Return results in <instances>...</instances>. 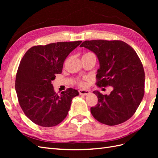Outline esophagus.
Masks as SVG:
<instances>
[{
    "mask_svg": "<svg viewBox=\"0 0 158 158\" xmlns=\"http://www.w3.org/2000/svg\"><path fill=\"white\" fill-rule=\"evenodd\" d=\"M79 93L80 95H87L90 94V91L88 89H79Z\"/></svg>",
    "mask_w": 158,
    "mask_h": 158,
    "instance_id": "esophagus-1",
    "label": "esophagus"
}]
</instances>
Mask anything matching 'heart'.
<instances>
[{
	"mask_svg": "<svg viewBox=\"0 0 158 158\" xmlns=\"http://www.w3.org/2000/svg\"><path fill=\"white\" fill-rule=\"evenodd\" d=\"M91 54H92V53H91V52H87V53H85L84 55H91ZM80 84L81 85H84V83H83L82 82H80Z\"/></svg>",
	"mask_w": 158,
	"mask_h": 158,
	"instance_id": "obj_1",
	"label": "heart"
}]
</instances>
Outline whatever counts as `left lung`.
<instances>
[{
    "label": "left lung",
    "mask_w": 158,
    "mask_h": 158,
    "mask_svg": "<svg viewBox=\"0 0 158 158\" xmlns=\"http://www.w3.org/2000/svg\"><path fill=\"white\" fill-rule=\"evenodd\" d=\"M80 47L98 57L96 84L113 88L109 95L94 91L98 103L90 109L91 113L107 125L125 122L135 114L144 94V70L136 51L125 42L117 40L85 41Z\"/></svg>",
    "instance_id": "8db88e82"
}]
</instances>
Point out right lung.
Segmentation results:
<instances>
[{
  "label": "right lung",
  "instance_id": "1",
  "mask_svg": "<svg viewBox=\"0 0 158 158\" xmlns=\"http://www.w3.org/2000/svg\"><path fill=\"white\" fill-rule=\"evenodd\" d=\"M82 41L57 42L32 47L23 55L16 77L15 89L19 103L27 117L38 125H59L68 114L77 89L68 88L56 94L51 81L60 74L68 55Z\"/></svg>",
  "mask_w": 158,
  "mask_h": 158
}]
</instances>
